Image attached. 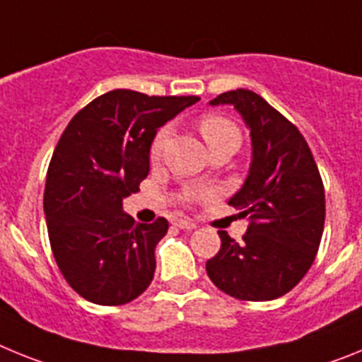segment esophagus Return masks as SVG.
I'll return each mask as SVG.
<instances>
[{
	"label": "esophagus",
	"instance_id": "obj_1",
	"mask_svg": "<svg viewBox=\"0 0 362 362\" xmlns=\"http://www.w3.org/2000/svg\"><path fill=\"white\" fill-rule=\"evenodd\" d=\"M174 225L177 226V228H181V230H194L197 226L196 223H194V221H190V219H177Z\"/></svg>",
	"mask_w": 362,
	"mask_h": 362
}]
</instances>
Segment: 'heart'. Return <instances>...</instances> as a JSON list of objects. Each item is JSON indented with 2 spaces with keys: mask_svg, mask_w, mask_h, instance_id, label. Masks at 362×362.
<instances>
[{
  "mask_svg": "<svg viewBox=\"0 0 362 362\" xmlns=\"http://www.w3.org/2000/svg\"><path fill=\"white\" fill-rule=\"evenodd\" d=\"M199 130L203 134L204 141L209 145V148H217V146H233L238 150L241 145V130L238 129V124L230 121L228 117H223L219 114H206L199 119ZM170 137V129L163 127L158 130V134L153 136L152 145H150V158L159 159L161 158L163 150H165L166 143ZM192 196H187L190 199Z\"/></svg>",
  "mask_w": 362,
  "mask_h": 362,
  "instance_id": "heart-1",
  "label": "heart"
}]
</instances>
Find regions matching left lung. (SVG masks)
I'll return each mask as SVG.
<instances>
[{
	"label": "left lung",
	"instance_id": "obj_1",
	"mask_svg": "<svg viewBox=\"0 0 362 362\" xmlns=\"http://www.w3.org/2000/svg\"><path fill=\"white\" fill-rule=\"evenodd\" d=\"M210 105H233L252 137V165L228 204L250 225L243 243L219 230L221 248L206 274L228 296L272 300L306 276L325 228V187L312 150L293 123L245 88L219 94Z\"/></svg>",
	"mask_w": 362,
	"mask_h": 362
}]
</instances>
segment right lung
<instances>
[{
	"instance_id": "right-lung-1",
	"label": "right lung",
	"mask_w": 362,
	"mask_h": 362,
	"mask_svg": "<svg viewBox=\"0 0 362 362\" xmlns=\"http://www.w3.org/2000/svg\"><path fill=\"white\" fill-rule=\"evenodd\" d=\"M197 101L112 90L66 124L47 172L43 209L57 267L86 300L124 305L152 283L153 250L168 221L136 223L123 212V199L148 175L159 127Z\"/></svg>"
}]
</instances>
